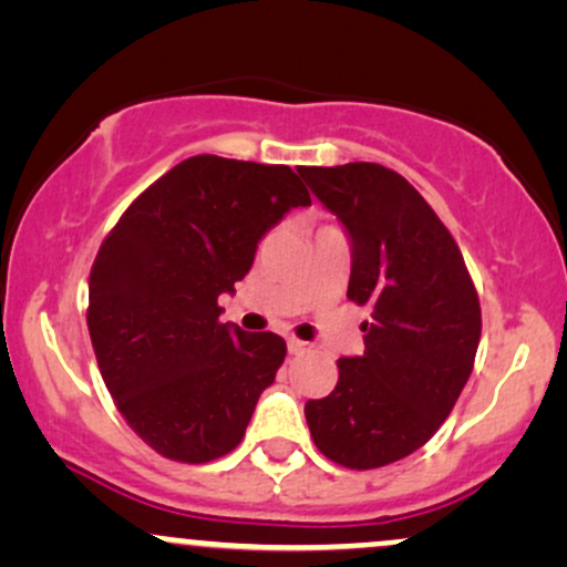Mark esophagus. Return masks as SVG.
Wrapping results in <instances>:
<instances>
[{
	"instance_id": "esophagus-1",
	"label": "esophagus",
	"mask_w": 567,
	"mask_h": 567,
	"mask_svg": "<svg viewBox=\"0 0 567 567\" xmlns=\"http://www.w3.org/2000/svg\"><path fill=\"white\" fill-rule=\"evenodd\" d=\"M288 351L290 354H306V351H309V343L298 341V338H288Z\"/></svg>"
}]
</instances>
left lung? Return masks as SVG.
<instances>
[{
    "label": "left lung",
    "mask_w": 567,
    "mask_h": 567,
    "mask_svg": "<svg viewBox=\"0 0 567 567\" xmlns=\"http://www.w3.org/2000/svg\"><path fill=\"white\" fill-rule=\"evenodd\" d=\"M303 181L351 237L349 301L370 306L362 357L306 402L324 458L379 470L434 437L470 381L483 333L477 288L453 234L400 173L375 162L303 167Z\"/></svg>",
    "instance_id": "8db88e82"
}]
</instances>
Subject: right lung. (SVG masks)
<instances>
[{
  "mask_svg": "<svg viewBox=\"0 0 567 567\" xmlns=\"http://www.w3.org/2000/svg\"><path fill=\"white\" fill-rule=\"evenodd\" d=\"M298 205L311 197L288 165L199 154L141 192L101 243L87 303L97 368L127 426L165 458L231 453L285 362L277 333L220 322L218 296Z\"/></svg>",
  "mask_w": 567,
  "mask_h": 567,
  "instance_id": "add662e5",
  "label": "right lung"
}]
</instances>
